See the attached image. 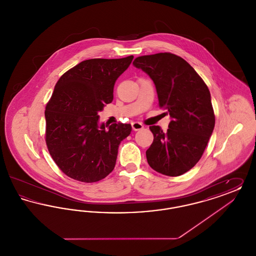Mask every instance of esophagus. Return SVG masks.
I'll list each match as a JSON object with an SVG mask.
<instances>
[{"instance_id": "1", "label": "esophagus", "mask_w": 256, "mask_h": 256, "mask_svg": "<svg viewBox=\"0 0 256 256\" xmlns=\"http://www.w3.org/2000/svg\"><path fill=\"white\" fill-rule=\"evenodd\" d=\"M132 126L134 130H142L144 128V126L139 122H132Z\"/></svg>"}]
</instances>
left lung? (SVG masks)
<instances>
[{
	"instance_id": "8db88e82",
	"label": "left lung",
	"mask_w": 256,
	"mask_h": 256,
	"mask_svg": "<svg viewBox=\"0 0 256 256\" xmlns=\"http://www.w3.org/2000/svg\"><path fill=\"white\" fill-rule=\"evenodd\" d=\"M134 65L154 80L159 108L172 117L167 132L150 126L154 142L146 150L148 163L162 174L182 176L202 156L214 130L209 89L187 61L170 52L138 56Z\"/></svg>"
}]
</instances>
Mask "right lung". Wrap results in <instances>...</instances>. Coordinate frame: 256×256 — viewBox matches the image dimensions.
I'll return each instance as SVG.
<instances>
[{
  "instance_id": "right-lung-1",
  "label": "right lung",
  "mask_w": 256,
  "mask_h": 256,
  "mask_svg": "<svg viewBox=\"0 0 256 256\" xmlns=\"http://www.w3.org/2000/svg\"><path fill=\"white\" fill-rule=\"evenodd\" d=\"M124 58H92L63 74L45 110L50 154L67 176L82 182L102 180L113 170L121 141L130 124L98 126V112L113 100L116 80L130 65Z\"/></svg>"
}]
</instances>
